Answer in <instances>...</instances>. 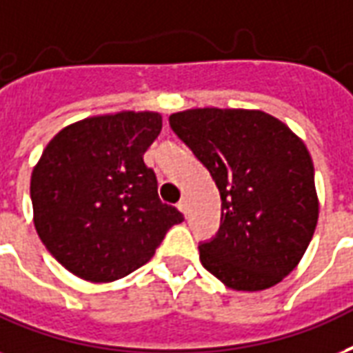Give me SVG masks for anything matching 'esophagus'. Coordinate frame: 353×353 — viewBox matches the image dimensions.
<instances>
[{"label":"esophagus","instance_id":"esophagus-1","mask_svg":"<svg viewBox=\"0 0 353 353\" xmlns=\"http://www.w3.org/2000/svg\"><path fill=\"white\" fill-rule=\"evenodd\" d=\"M177 209H179V211H181V212H187L188 201H187V198H185V196H183L181 200H179V203H177Z\"/></svg>","mask_w":353,"mask_h":353}]
</instances>
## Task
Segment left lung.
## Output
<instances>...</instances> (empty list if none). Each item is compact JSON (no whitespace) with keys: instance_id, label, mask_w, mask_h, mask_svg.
I'll use <instances>...</instances> for the list:
<instances>
[{"instance_id":"1","label":"left lung","mask_w":353,"mask_h":353,"mask_svg":"<svg viewBox=\"0 0 353 353\" xmlns=\"http://www.w3.org/2000/svg\"><path fill=\"white\" fill-rule=\"evenodd\" d=\"M172 131L216 183L220 230L200 244L205 270L230 289L263 290L289 276L319 220L307 148L281 120L248 109H188Z\"/></svg>"}]
</instances>
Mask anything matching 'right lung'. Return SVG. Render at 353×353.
I'll use <instances>...</instances> for the list:
<instances>
[{"label":"right lung","mask_w":353,"mask_h":353,"mask_svg":"<svg viewBox=\"0 0 353 353\" xmlns=\"http://www.w3.org/2000/svg\"><path fill=\"white\" fill-rule=\"evenodd\" d=\"M163 128L159 112L122 111L61 129L31 174L40 241L70 272L109 283L152 259L183 222L159 200L144 153Z\"/></svg>","instance_id":"right-lung-1"}]
</instances>
